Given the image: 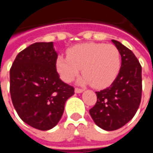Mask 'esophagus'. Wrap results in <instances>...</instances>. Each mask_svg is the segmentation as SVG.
Returning <instances> with one entry per match:
<instances>
[{
  "label": "esophagus",
  "instance_id": "esophagus-1",
  "mask_svg": "<svg viewBox=\"0 0 153 153\" xmlns=\"http://www.w3.org/2000/svg\"><path fill=\"white\" fill-rule=\"evenodd\" d=\"M74 92L76 93H81L83 92V89H81V88H75V89H74Z\"/></svg>",
  "mask_w": 153,
  "mask_h": 153
}]
</instances>
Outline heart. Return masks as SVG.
Here are the masks:
<instances>
[{"instance_id": "1", "label": "heart", "mask_w": 153, "mask_h": 153, "mask_svg": "<svg viewBox=\"0 0 153 153\" xmlns=\"http://www.w3.org/2000/svg\"><path fill=\"white\" fill-rule=\"evenodd\" d=\"M121 67L120 51L111 44L87 42L67 50V56H58L56 68L61 79L70 83L82 68V83L103 88L113 83Z\"/></svg>"}]
</instances>
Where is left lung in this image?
<instances>
[{
    "instance_id": "left-lung-1",
    "label": "left lung",
    "mask_w": 153,
    "mask_h": 153,
    "mask_svg": "<svg viewBox=\"0 0 153 153\" xmlns=\"http://www.w3.org/2000/svg\"><path fill=\"white\" fill-rule=\"evenodd\" d=\"M121 56V67L111 86L96 92L97 101L89 110L98 127L112 131L126 125L140 105L142 96V67L137 57L120 42L111 40Z\"/></svg>"
}]
</instances>
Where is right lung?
<instances>
[{"label":"right lung","mask_w":153,"mask_h":153,"mask_svg":"<svg viewBox=\"0 0 153 153\" xmlns=\"http://www.w3.org/2000/svg\"><path fill=\"white\" fill-rule=\"evenodd\" d=\"M58 54L51 42H35L17 55L10 70V92L15 111L26 124L48 130L58 124L74 88L60 79Z\"/></svg>","instance_id":"add662e5"}]
</instances>
